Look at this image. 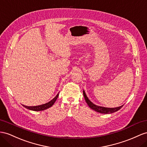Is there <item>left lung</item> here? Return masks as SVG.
Masks as SVG:
<instances>
[{
	"label": "left lung",
	"mask_w": 147,
	"mask_h": 147,
	"mask_svg": "<svg viewBox=\"0 0 147 147\" xmlns=\"http://www.w3.org/2000/svg\"><path fill=\"white\" fill-rule=\"evenodd\" d=\"M83 95H84V97L85 100L86 101V102H87L89 107L91 109H92V110L95 111L97 112L101 113V114H111V113L118 111L123 106H121L114 107V108H109V107H102V106H97V105H96L94 104H93L91 102V101L88 99V97H87V96H86V92H85L84 90H83Z\"/></svg>",
	"instance_id": "8db88e82"
}]
</instances>
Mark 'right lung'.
<instances>
[{
    "instance_id": "1",
    "label": "right lung",
    "mask_w": 147,
    "mask_h": 147,
    "mask_svg": "<svg viewBox=\"0 0 147 147\" xmlns=\"http://www.w3.org/2000/svg\"><path fill=\"white\" fill-rule=\"evenodd\" d=\"M58 96H59V93H58V94L56 95L52 100H51L50 102H48L46 104L39 105V106H24V105H23V106L25 108L28 109L29 110L33 111H41L46 110L47 109L51 107L54 104L55 101L56 100V99H57Z\"/></svg>"
}]
</instances>
